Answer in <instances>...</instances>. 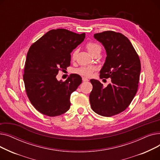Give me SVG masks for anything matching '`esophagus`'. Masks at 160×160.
Masks as SVG:
<instances>
[{
	"label": "esophagus",
	"mask_w": 160,
	"mask_h": 160,
	"mask_svg": "<svg viewBox=\"0 0 160 160\" xmlns=\"http://www.w3.org/2000/svg\"><path fill=\"white\" fill-rule=\"evenodd\" d=\"M82 80H83V82H88L89 81V80L85 77H82Z\"/></svg>",
	"instance_id": "1"
}]
</instances>
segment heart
Segmentation results:
<instances>
[{"instance_id":"b5f03b06","label":"heart","mask_w":160,"mask_h":160,"mask_svg":"<svg viewBox=\"0 0 160 160\" xmlns=\"http://www.w3.org/2000/svg\"><path fill=\"white\" fill-rule=\"evenodd\" d=\"M86 47L88 50L89 52L91 54L97 51V50H101V48H100V47L98 44L95 43H93V42H89V43H88L86 45ZM77 54V50H75V51L72 53V58L74 59ZM94 70H95L94 66L88 65V66H82L80 67V68L75 69L74 72L77 74H80L82 76H84V77H89V76H91V74L93 73Z\"/></svg>"}]
</instances>
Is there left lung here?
<instances>
[{
  "mask_svg": "<svg viewBox=\"0 0 160 160\" xmlns=\"http://www.w3.org/2000/svg\"><path fill=\"white\" fill-rule=\"evenodd\" d=\"M104 46L106 58L100 77L111 78L107 87L91 79V107L97 114L111 117L127 109L135 97L139 80L141 63L130 40L121 33L105 31L94 34Z\"/></svg>",
  "mask_w": 160,
  "mask_h": 160,
  "instance_id": "obj_1",
  "label": "left lung"
}]
</instances>
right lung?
<instances>
[{"label": "right lung", "instance_id": "obj_1", "mask_svg": "<svg viewBox=\"0 0 160 160\" xmlns=\"http://www.w3.org/2000/svg\"><path fill=\"white\" fill-rule=\"evenodd\" d=\"M85 37V33L51 30L29 48L23 74L24 86L30 102L42 114L55 117L69 110L71 95L82 83V78L72 74L62 82L56 77L59 71L70 65L71 52Z\"/></svg>", "mask_w": 160, "mask_h": 160}]
</instances>
